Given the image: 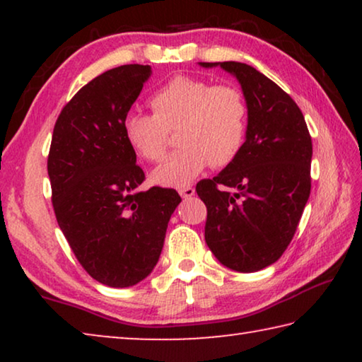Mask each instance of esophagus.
<instances>
[{
  "label": "esophagus",
  "instance_id": "esophagus-1",
  "mask_svg": "<svg viewBox=\"0 0 362 362\" xmlns=\"http://www.w3.org/2000/svg\"><path fill=\"white\" fill-rule=\"evenodd\" d=\"M179 194L182 196L183 199L192 198V196H194V188H193V187H189V185H187V187H182V188H179Z\"/></svg>",
  "mask_w": 362,
  "mask_h": 362
}]
</instances>
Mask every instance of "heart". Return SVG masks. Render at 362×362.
I'll use <instances>...</instances> for the list:
<instances>
[{"mask_svg":"<svg viewBox=\"0 0 362 362\" xmlns=\"http://www.w3.org/2000/svg\"><path fill=\"white\" fill-rule=\"evenodd\" d=\"M150 103L153 113H129L122 131L137 156L150 163L161 161L170 132L179 131L182 148L151 174L158 185L185 187L209 164L228 166L246 142L249 105L235 86L180 75L159 88Z\"/></svg>","mask_w":362,"mask_h":362,"instance_id":"1","label":"heart"}]
</instances>
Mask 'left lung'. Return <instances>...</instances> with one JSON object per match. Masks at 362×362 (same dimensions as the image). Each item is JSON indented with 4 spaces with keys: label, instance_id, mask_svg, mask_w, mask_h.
Wrapping results in <instances>:
<instances>
[{
    "label": "left lung",
    "instance_id": "obj_1",
    "mask_svg": "<svg viewBox=\"0 0 362 362\" xmlns=\"http://www.w3.org/2000/svg\"><path fill=\"white\" fill-rule=\"evenodd\" d=\"M236 76L249 105L235 161L196 185L207 207L204 238L226 268L254 273L289 246L311 189L313 145L302 112L276 83L241 62H199Z\"/></svg>",
    "mask_w": 362,
    "mask_h": 362
}]
</instances>
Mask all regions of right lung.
<instances>
[{
  "instance_id": "add662e5",
  "label": "right lung",
  "mask_w": 362,
  "mask_h": 362,
  "mask_svg": "<svg viewBox=\"0 0 362 362\" xmlns=\"http://www.w3.org/2000/svg\"><path fill=\"white\" fill-rule=\"evenodd\" d=\"M150 75V65H121L83 86L60 112L47 156L60 230L86 272L110 287L153 272L182 201L173 188L140 192L145 174L122 131Z\"/></svg>"
}]
</instances>
